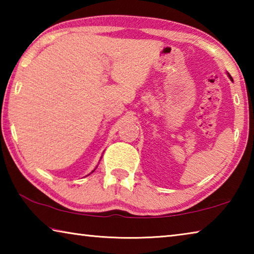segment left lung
<instances>
[{"label": "left lung", "instance_id": "left-lung-1", "mask_svg": "<svg viewBox=\"0 0 254 254\" xmlns=\"http://www.w3.org/2000/svg\"><path fill=\"white\" fill-rule=\"evenodd\" d=\"M229 76H230V78H231V79H232V77H231V75H229ZM232 80H233V79H232Z\"/></svg>", "mask_w": 254, "mask_h": 254}]
</instances>
